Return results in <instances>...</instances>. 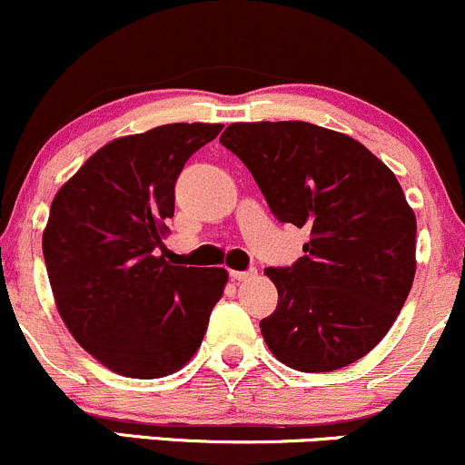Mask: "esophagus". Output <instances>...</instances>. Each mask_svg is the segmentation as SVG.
Listing matches in <instances>:
<instances>
[{
	"instance_id": "34e87169",
	"label": "esophagus",
	"mask_w": 465,
	"mask_h": 465,
	"mask_svg": "<svg viewBox=\"0 0 465 465\" xmlns=\"http://www.w3.org/2000/svg\"><path fill=\"white\" fill-rule=\"evenodd\" d=\"M229 275H232V280H236V282H242V280L256 278L258 272L256 269H249V272H229Z\"/></svg>"
}]
</instances>
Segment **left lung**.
<instances>
[{
	"mask_svg": "<svg viewBox=\"0 0 465 465\" xmlns=\"http://www.w3.org/2000/svg\"><path fill=\"white\" fill-rule=\"evenodd\" d=\"M221 143L247 165L280 223L307 227L304 256L264 269L278 307L269 351L304 373L349 366L389 333L415 280L417 218L401 185L360 141L304 124H232Z\"/></svg>",
	"mask_w": 465,
	"mask_h": 465,
	"instance_id": "8db88e82",
	"label": "left lung"
}]
</instances>
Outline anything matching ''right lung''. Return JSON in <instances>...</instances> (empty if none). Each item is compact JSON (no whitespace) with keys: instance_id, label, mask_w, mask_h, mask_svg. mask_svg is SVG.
Returning <instances> with one entry per match:
<instances>
[{"instance_id":"1","label":"right lung","mask_w":465,"mask_h":465,"mask_svg":"<svg viewBox=\"0 0 465 465\" xmlns=\"http://www.w3.org/2000/svg\"><path fill=\"white\" fill-rule=\"evenodd\" d=\"M221 130L170 124L121 136L54 196L42 241L54 304L81 349L114 373H176L223 298L224 269L178 267L158 253L183 165Z\"/></svg>"}]
</instances>
